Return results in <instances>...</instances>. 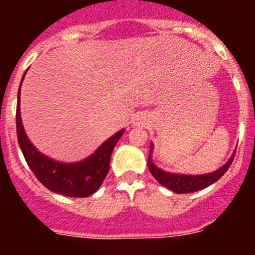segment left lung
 <instances>
[{"label":"left lung","mask_w":255,"mask_h":255,"mask_svg":"<svg viewBox=\"0 0 255 255\" xmlns=\"http://www.w3.org/2000/svg\"><path fill=\"white\" fill-rule=\"evenodd\" d=\"M153 145H150L149 153L152 152ZM235 157V153L233 157L229 159L226 164H224L222 167L218 168L217 171L212 173H207V175H198V176H190V175H176V173H168L164 171L159 170L158 167H155L153 164L150 155L148 157V168H149L150 173H152L154 179L161 184V185L166 186L170 190L175 191L177 194H185V193H193V191L202 190V189L207 188V186L212 185L213 182L217 181L218 179L224 176L225 172L229 170Z\"/></svg>","instance_id":"8db88e82"}]
</instances>
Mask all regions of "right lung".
Segmentation results:
<instances>
[{"mask_svg": "<svg viewBox=\"0 0 255 255\" xmlns=\"http://www.w3.org/2000/svg\"><path fill=\"white\" fill-rule=\"evenodd\" d=\"M24 79V76H22ZM21 79V82H22ZM21 87V84H20ZM125 130L106 140L96 153L78 163H61L38 152L26 136L20 117V91L17 92L16 132L26 163L47 189L66 197L85 198L96 193L110 170V159L115 145Z\"/></svg>", "mask_w": 255, "mask_h": 255, "instance_id": "1", "label": "right lung"}]
</instances>
